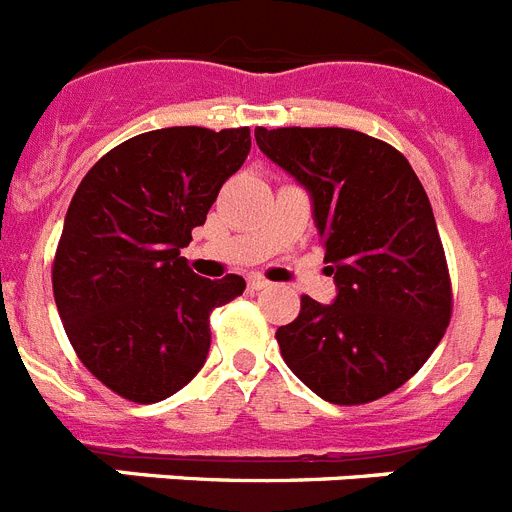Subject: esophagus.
Here are the masks:
<instances>
[{"label": "esophagus", "mask_w": 512, "mask_h": 512, "mask_svg": "<svg viewBox=\"0 0 512 512\" xmlns=\"http://www.w3.org/2000/svg\"><path fill=\"white\" fill-rule=\"evenodd\" d=\"M248 287H251V289H266V287H269V282H266L264 277H251V279H248Z\"/></svg>", "instance_id": "34e87169"}]
</instances>
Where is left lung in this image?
<instances>
[{"label": "left lung", "instance_id": "left-lung-1", "mask_svg": "<svg viewBox=\"0 0 512 512\" xmlns=\"http://www.w3.org/2000/svg\"><path fill=\"white\" fill-rule=\"evenodd\" d=\"M261 151L307 189L338 295L302 297L277 330L284 361L333 405L408 382L451 320V279L431 202L408 158L346 128H256Z\"/></svg>", "mask_w": 512, "mask_h": 512}]
</instances>
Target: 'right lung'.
I'll return each mask as SVG.
<instances>
[{"instance_id": "obj_1", "label": "right lung", "mask_w": 512, "mask_h": 512, "mask_svg": "<svg viewBox=\"0 0 512 512\" xmlns=\"http://www.w3.org/2000/svg\"><path fill=\"white\" fill-rule=\"evenodd\" d=\"M251 151L248 128H161L87 171L63 220L53 297L89 372L130 402L179 392L210 351V312L243 295L238 274L197 277L182 248Z\"/></svg>"}]
</instances>
